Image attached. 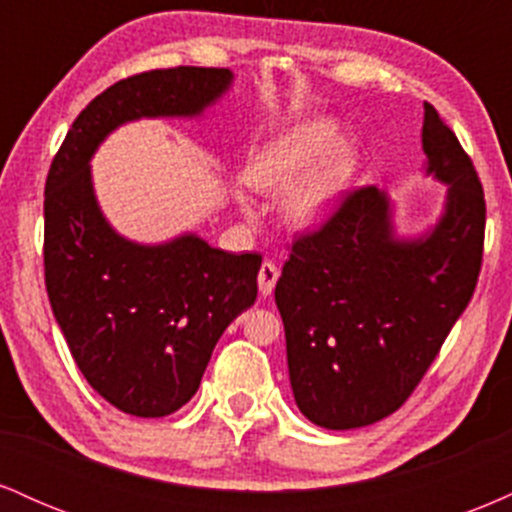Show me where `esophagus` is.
I'll return each instance as SVG.
<instances>
[{"mask_svg": "<svg viewBox=\"0 0 512 512\" xmlns=\"http://www.w3.org/2000/svg\"><path fill=\"white\" fill-rule=\"evenodd\" d=\"M276 281H279V267L272 260H264L260 267V274H257V284H260L262 296H269L274 291Z\"/></svg>", "mask_w": 512, "mask_h": 512, "instance_id": "obj_1", "label": "esophagus"}]
</instances>
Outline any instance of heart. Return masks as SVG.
Here are the masks:
<instances>
[{
  "instance_id": "b5f03b06",
  "label": "heart",
  "mask_w": 512,
  "mask_h": 512,
  "mask_svg": "<svg viewBox=\"0 0 512 512\" xmlns=\"http://www.w3.org/2000/svg\"><path fill=\"white\" fill-rule=\"evenodd\" d=\"M334 134H337V127L327 120L291 129L289 134L276 139L245 175L255 190L279 195L289 190L314 156L325 150L321 161L301 183L297 181L299 185L295 184L297 187L286 197V219L296 226H313L320 221L354 175L356 146L344 137L332 143Z\"/></svg>"
}]
</instances>
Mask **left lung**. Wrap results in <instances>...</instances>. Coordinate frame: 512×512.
Listing matches in <instances>:
<instances>
[{
	"instance_id": "8db88e82",
	"label": "left lung",
	"mask_w": 512,
	"mask_h": 512,
	"mask_svg": "<svg viewBox=\"0 0 512 512\" xmlns=\"http://www.w3.org/2000/svg\"><path fill=\"white\" fill-rule=\"evenodd\" d=\"M421 144L426 173L448 185L426 236L397 238L390 199L361 187L320 228L293 240L276 281L293 397L322 428H361L402 407L472 301L484 255V187L431 103Z\"/></svg>"
}]
</instances>
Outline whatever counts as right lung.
I'll list each match as a JSON object with an SVG mask.
<instances>
[{
	"mask_svg": "<svg viewBox=\"0 0 512 512\" xmlns=\"http://www.w3.org/2000/svg\"><path fill=\"white\" fill-rule=\"evenodd\" d=\"M233 74L173 67L134 74L81 110L45 182V286L57 325L88 385L125 414L158 419L197 392L216 342L257 298L262 255H233L180 236L139 245L98 209V144L139 117H192Z\"/></svg>",
	"mask_w": 512,
	"mask_h": 512,
	"instance_id": "1",
	"label": "right lung"
}]
</instances>
